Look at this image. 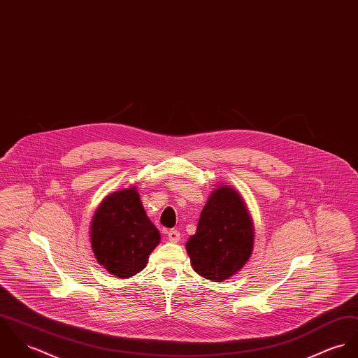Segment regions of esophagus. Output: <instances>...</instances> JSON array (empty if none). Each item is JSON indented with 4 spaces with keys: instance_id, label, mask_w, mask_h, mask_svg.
Returning <instances> with one entry per match:
<instances>
[{
    "instance_id": "34e87169",
    "label": "esophagus",
    "mask_w": 358,
    "mask_h": 358,
    "mask_svg": "<svg viewBox=\"0 0 358 358\" xmlns=\"http://www.w3.org/2000/svg\"><path fill=\"white\" fill-rule=\"evenodd\" d=\"M167 238L170 241H173V243H177V241H180V232L177 231V229H170L169 232H167Z\"/></svg>"
}]
</instances>
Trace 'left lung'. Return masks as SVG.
<instances>
[{"label":"left lung","mask_w":358,"mask_h":358,"mask_svg":"<svg viewBox=\"0 0 358 358\" xmlns=\"http://www.w3.org/2000/svg\"><path fill=\"white\" fill-rule=\"evenodd\" d=\"M252 243V222L243 200L235 189L220 187L203 207L187 251L200 276L224 281L247 262Z\"/></svg>","instance_id":"left-lung-1"}]
</instances>
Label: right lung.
I'll list each match as a JSON object with an SVG mask.
<instances>
[{"mask_svg":"<svg viewBox=\"0 0 358 358\" xmlns=\"http://www.w3.org/2000/svg\"><path fill=\"white\" fill-rule=\"evenodd\" d=\"M90 240L100 265L118 278H127L145 268L160 235L131 187L103 200L92 221Z\"/></svg>","mask_w":358,"mask_h":358,"instance_id":"obj_1","label":"right lung"}]
</instances>
